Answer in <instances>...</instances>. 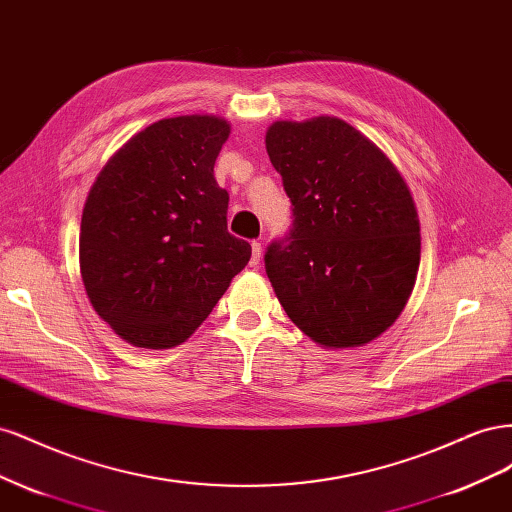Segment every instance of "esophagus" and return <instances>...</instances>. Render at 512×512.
Instances as JSON below:
<instances>
[{"label":"esophagus","instance_id":"34e87169","mask_svg":"<svg viewBox=\"0 0 512 512\" xmlns=\"http://www.w3.org/2000/svg\"><path fill=\"white\" fill-rule=\"evenodd\" d=\"M260 258H262V243L260 241H252V265L256 267L258 262H260Z\"/></svg>","mask_w":512,"mask_h":512}]
</instances>
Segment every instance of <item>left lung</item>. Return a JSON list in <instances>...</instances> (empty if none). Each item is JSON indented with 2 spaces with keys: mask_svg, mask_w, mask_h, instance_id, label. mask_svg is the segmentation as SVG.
Returning a JSON list of instances; mask_svg holds the SVG:
<instances>
[{
  "mask_svg": "<svg viewBox=\"0 0 512 512\" xmlns=\"http://www.w3.org/2000/svg\"><path fill=\"white\" fill-rule=\"evenodd\" d=\"M265 143L292 205L290 230L265 252L277 299L322 346L371 342L406 307L421 260L406 181L337 117L275 121Z\"/></svg>",
  "mask_w": 512,
  "mask_h": 512,
  "instance_id": "8db88e82",
  "label": "left lung"
}]
</instances>
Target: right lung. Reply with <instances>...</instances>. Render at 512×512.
<instances>
[{
    "mask_svg": "<svg viewBox=\"0 0 512 512\" xmlns=\"http://www.w3.org/2000/svg\"><path fill=\"white\" fill-rule=\"evenodd\" d=\"M228 134L213 115L156 121L91 185L79 241L83 284L128 344L185 342L252 256V245L228 232V192L213 177Z\"/></svg>",
    "mask_w": 512,
    "mask_h": 512,
    "instance_id": "obj_1",
    "label": "right lung"
}]
</instances>
